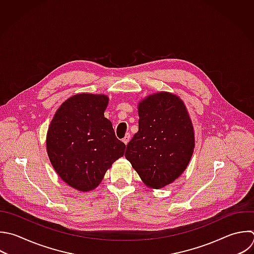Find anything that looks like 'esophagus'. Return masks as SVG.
Returning a JSON list of instances; mask_svg holds the SVG:
<instances>
[{"mask_svg": "<svg viewBox=\"0 0 254 254\" xmlns=\"http://www.w3.org/2000/svg\"><path fill=\"white\" fill-rule=\"evenodd\" d=\"M130 139H131V135H130V133H127V134L125 135V137L123 138V140H122V141L127 145V144H128V142L130 141Z\"/></svg>", "mask_w": 254, "mask_h": 254, "instance_id": "esophagus-1", "label": "esophagus"}]
</instances>
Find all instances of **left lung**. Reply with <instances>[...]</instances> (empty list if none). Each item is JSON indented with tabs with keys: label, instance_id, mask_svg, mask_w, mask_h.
Instances as JSON below:
<instances>
[{
	"label": "left lung",
	"instance_id": "left-lung-1",
	"mask_svg": "<svg viewBox=\"0 0 254 254\" xmlns=\"http://www.w3.org/2000/svg\"><path fill=\"white\" fill-rule=\"evenodd\" d=\"M139 130L127 144L125 157L144 184L161 189L178 179L191 158L194 137L185 104L160 92L138 107Z\"/></svg>",
	"mask_w": 254,
	"mask_h": 254
}]
</instances>
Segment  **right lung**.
<instances>
[{"label":"right lung","instance_id":"1","mask_svg":"<svg viewBox=\"0 0 254 254\" xmlns=\"http://www.w3.org/2000/svg\"><path fill=\"white\" fill-rule=\"evenodd\" d=\"M105 95L76 94L58 109L49 127L47 149L59 176L72 188L88 191L122 157L126 145L104 117Z\"/></svg>","mask_w":254,"mask_h":254}]
</instances>
